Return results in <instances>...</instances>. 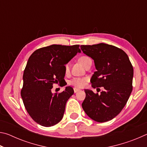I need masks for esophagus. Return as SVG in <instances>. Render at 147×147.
I'll use <instances>...</instances> for the list:
<instances>
[{"instance_id": "1", "label": "esophagus", "mask_w": 147, "mask_h": 147, "mask_svg": "<svg viewBox=\"0 0 147 147\" xmlns=\"http://www.w3.org/2000/svg\"><path fill=\"white\" fill-rule=\"evenodd\" d=\"M73 89H74V93H76V92H78V91H80V89H78V88H73Z\"/></svg>"}]
</instances>
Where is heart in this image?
Instances as JSON below:
<instances>
[{"instance_id":"b5f03b06","label":"heart","mask_w":147,"mask_h":147,"mask_svg":"<svg viewBox=\"0 0 147 147\" xmlns=\"http://www.w3.org/2000/svg\"><path fill=\"white\" fill-rule=\"evenodd\" d=\"M89 59H91L88 56H82L80 58L79 60L84 65H85L87 62H88ZM65 69L66 71H68L69 69V63H67L65 65ZM88 82V77H74L72 80H71L69 82V84L73 86L76 88H83V87L86 85V83Z\"/></svg>"}]
</instances>
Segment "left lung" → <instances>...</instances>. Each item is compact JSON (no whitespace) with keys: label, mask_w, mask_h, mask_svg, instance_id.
<instances>
[{"label":"left lung","mask_w":147,"mask_h":147,"mask_svg":"<svg viewBox=\"0 0 147 147\" xmlns=\"http://www.w3.org/2000/svg\"><path fill=\"white\" fill-rule=\"evenodd\" d=\"M81 50L93 59L96 71L91 78L93 88L103 87L100 94L85 89L82 108L98 123L110 121L123 109L132 91L134 69L125 52L105 43L81 45ZM99 89V88H98Z\"/></svg>","instance_id":"obj_1"}]
</instances>
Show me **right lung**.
Masks as SVG:
<instances>
[{
  "label": "right lung",
  "mask_w": 147,
  "mask_h": 147,
  "mask_svg": "<svg viewBox=\"0 0 147 147\" xmlns=\"http://www.w3.org/2000/svg\"><path fill=\"white\" fill-rule=\"evenodd\" d=\"M79 47L52 45L36 50L30 56L24 71L21 94L27 112L41 126H54L63 118L73 89L67 86L58 94H53L51 89L54 84L65 81V65L80 53Z\"/></svg>",
  "instance_id": "add662e5"
}]
</instances>
